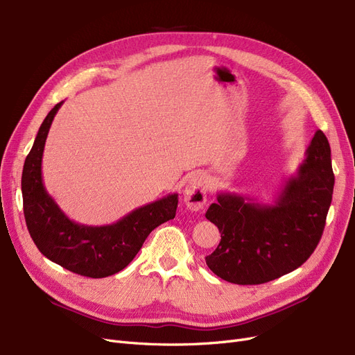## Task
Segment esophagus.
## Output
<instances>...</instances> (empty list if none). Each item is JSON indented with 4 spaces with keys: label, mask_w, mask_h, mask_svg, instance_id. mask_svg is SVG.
<instances>
[{
    "label": "esophagus",
    "mask_w": 355,
    "mask_h": 355,
    "mask_svg": "<svg viewBox=\"0 0 355 355\" xmlns=\"http://www.w3.org/2000/svg\"><path fill=\"white\" fill-rule=\"evenodd\" d=\"M184 202L193 211L202 210L207 202V186L206 177L202 173H197L190 177L182 191Z\"/></svg>",
    "instance_id": "obj_1"
}]
</instances>
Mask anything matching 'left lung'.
I'll list each match as a JSON object with an SVG mask.
<instances>
[{
    "instance_id": "8db88e82",
    "label": "left lung",
    "mask_w": 355,
    "mask_h": 355,
    "mask_svg": "<svg viewBox=\"0 0 355 355\" xmlns=\"http://www.w3.org/2000/svg\"><path fill=\"white\" fill-rule=\"evenodd\" d=\"M334 171L325 133L316 130L306 158L272 205L235 193H219L206 218L218 226L220 243L207 267L234 284H263L299 268L322 238L332 202Z\"/></svg>"
}]
</instances>
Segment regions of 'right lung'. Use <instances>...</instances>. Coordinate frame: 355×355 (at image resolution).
I'll return each instance as SVG.
<instances>
[{
  "mask_svg": "<svg viewBox=\"0 0 355 355\" xmlns=\"http://www.w3.org/2000/svg\"><path fill=\"white\" fill-rule=\"evenodd\" d=\"M58 103L43 120L33 148L24 161L21 193L28 234L39 251L75 274L103 279L129 266L157 226L175 218L178 194L132 210L113 225L88 226L71 220L46 191L42 178V157Z\"/></svg>",
  "mask_w": 355,
  "mask_h": 355,
  "instance_id": "right-lung-1",
  "label": "right lung"
}]
</instances>
